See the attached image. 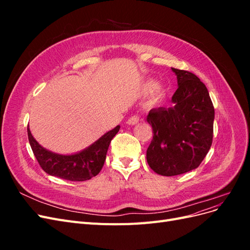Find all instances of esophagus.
Listing matches in <instances>:
<instances>
[{
  "instance_id": "esophagus-1",
  "label": "esophagus",
  "mask_w": 250,
  "mask_h": 250,
  "mask_svg": "<svg viewBox=\"0 0 250 250\" xmlns=\"http://www.w3.org/2000/svg\"><path fill=\"white\" fill-rule=\"evenodd\" d=\"M139 121H140V117H139L138 115H133L132 117H130L129 119H128L127 124H129V125H135V124L139 123Z\"/></svg>"
}]
</instances>
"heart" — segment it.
I'll return each instance as SVG.
<instances>
[{
  "label": "heart",
  "mask_w": 250,
  "mask_h": 250,
  "mask_svg": "<svg viewBox=\"0 0 250 250\" xmlns=\"http://www.w3.org/2000/svg\"><path fill=\"white\" fill-rule=\"evenodd\" d=\"M146 88H147V90H149V92H151V90H153L154 88H155V84L154 83H148L147 84V86H146Z\"/></svg>",
  "instance_id": "obj_1"
}]
</instances>
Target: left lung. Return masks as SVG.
<instances>
[{
    "label": "left lung",
    "instance_id": "obj_1",
    "mask_svg": "<svg viewBox=\"0 0 250 250\" xmlns=\"http://www.w3.org/2000/svg\"><path fill=\"white\" fill-rule=\"evenodd\" d=\"M178 88L174 106L153 108L147 116L153 138L147 149L149 167L164 176L194 170L213 143L215 109L207 86L195 74L172 67Z\"/></svg>",
    "mask_w": 250,
    "mask_h": 250
}]
</instances>
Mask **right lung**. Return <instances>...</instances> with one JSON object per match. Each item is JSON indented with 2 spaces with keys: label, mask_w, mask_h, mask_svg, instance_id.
Wrapping results in <instances>:
<instances>
[{
  "label": "right lung",
  "mask_w": 250,
  "mask_h": 250,
  "mask_svg": "<svg viewBox=\"0 0 250 250\" xmlns=\"http://www.w3.org/2000/svg\"><path fill=\"white\" fill-rule=\"evenodd\" d=\"M120 126L105 133L92 146L73 155H60L50 152L37 143L27 128L30 146L42 169L49 175L70 181H84L101 171L109 144L118 133Z\"/></svg>",
  "instance_id": "1"
}]
</instances>
